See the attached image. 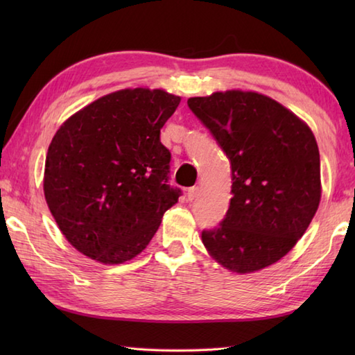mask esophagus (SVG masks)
Instances as JSON below:
<instances>
[{"label": "esophagus", "instance_id": "obj_1", "mask_svg": "<svg viewBox=\"0 0 355 355\" xmlns=\"http://www.w3.org/2000/svg\"><path fill=\"white\" fill-rule=\"evenodd\" d=\"M200 195V187L198 186H192L187 189V200L189 201H193L195 198H197Z\"/></svg>", "mask_w": 355, "mask_h": 355}]
</instances>
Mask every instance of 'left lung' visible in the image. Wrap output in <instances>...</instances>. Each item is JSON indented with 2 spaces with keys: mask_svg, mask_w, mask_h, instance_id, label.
<instances>
[{
  "mask_svg": "<svg viewBox=\"0 0 355 355\" xmlns=\"http://www.w3.org/2000/svg\"><path fill=\"white\" fill-rule=\"evenodd\" d=\"M187 105L214 135L232 168V200L220 225L201 232L210 256L230 271L253 273L288 253L320 202L314 134L270 97L232 89Z\"/></svg>",
  "mask_w": 355,
  "mask_h": 355,
  "instance_id": "1",
  "label": "left lung"
}]
</instances>
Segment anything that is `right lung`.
Returning <instances> with one entry per match:
<instances>
[{
  "label": "right lung",
  "instance_id": "1",
  "mask_svg": "<svg viewBox=\"0 0 355 355\" xmlns=\"http://www.w3.org/2000/svg\"><path fill=\"white\" fill-rule=\"evenodd\" d=\"M180 101L163 89H120L78 111L53 137L45 200L62 235L88 258L110 266L132 259L178 201L160 130Z\"/></svg>",
  "mask_w": 355,
  "mask_h": 355
}]
</instances>
